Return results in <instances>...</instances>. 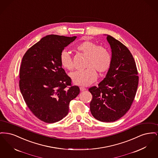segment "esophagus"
I'll return each instance as SVG.
<instances>
[{
	"label": "esophagus",
	"mask_w": 158,
	"mask_h": 158,
	"mask_svg": "<svg viewBox=\"0 0 158 158\" xmlns=\"http://www.w3.org/2000/svg\"><path fill=\"white\" fill-rule=\"evenodd\" d=\"M80 90L81 91H84V90H86V88H83V87H80Z\"/></svg>",
	"instance_id": "1"
}]
</instances>
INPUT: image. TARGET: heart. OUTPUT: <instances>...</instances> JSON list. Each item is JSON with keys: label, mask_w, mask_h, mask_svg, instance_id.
Masks as SVG:
<instances>
[{"label": "heart", "mask_w": 158, "mask_h": 158, "mask_svg": "<svg viewBox=\"0 0 158 158\" xmlns=\"http://www.w3.org/2000/svg\"><path fill=\"white\" fill-rule=\"evenodd\" d=\"M78 51L88 56L86 68L84 70L76 71L70 74L73 83L81 86H87L94 82L97 78V73L106 72L111 66L112 57L108 50L103 46L90 41H85L77 45ZM61 66L68 70L74 68L73 59L68 50H63L60 55Z\"/></svg>", "instance_id": "heart-1"}]
</instances>
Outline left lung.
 <instances>
[{
  "label": "left lung",
  "mask_w": 158,
  "mask_h": 158,
  "mask_svg": "<svg viewBox=\"0 0 158 158\" xmlns=\"http://www.w3.org/2000/svg\"><path fill=\"white\" fill-rule=\"evenodd\" d=\"M105 35L111 49V64L98 87L89 89L92 95L90 110L97 120L113 122L130 109L135 97L139 77L135 61L129 50L111 35Z\"/></svg>",
  "instance_id": "obj_1"
}]
</instances>
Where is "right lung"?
Wrapping results in <instances>:
<instances>
[{
    "label": "right lung",
    "instance_id": "add662e5",
    "mask_svg": "<svg viewBox=\"0 0 158 158\" xmlns=\"http://www.w3.org/2000/svg\"><path fill=\"white\" fill-rule=\"evenodd\" d=\"M76 37L46 35L23 57L19 71L21 92L31 112L45 123H53L65 117L70 102L80 93L77 86L66 89L71 85V79L60 61L61 52Z\"/></svg>",
    "mask_w": 158,
    "mask_h": 158
}]
</instances>
